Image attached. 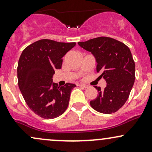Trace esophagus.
Returning a JSON list of instances; mask_svg holds the SVG:
<instances>
[{"mask_svg":"<svg viewBox=\"0 0 152 152\" xmlns=\"http://www.w3.org/2000/svg\"><path fill=\"white\" fill-rule=\"evenodd\" d=\"M78 86H80V87H82V88H87L88 87V85H84V84H79L78 85Z\"/></svg>","mask_w":152,"mask_h":152,"instance_id":"obj_1","label":"esophagus"}]
</instances>
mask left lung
<instances>
[{
	"label": "left lung",
	"instance_id": "left-lung-1",
	"mask_svg": "<svg viewBox=\"0 0 152 152\" xmlns=\"http://www.w3.org/2000/svg\"><path fill=\"white\" fill-rule=\"evenodd\" d=\"M78 45L95 56L96 71L104 77L107 87L104 91L95 86L98 96L90 102L91 107L103 114L118 111L128 100L135 82V62L125 44L109 37H99Z\"/></svg>",
	"mask_w": 152,
	"mask_h": 152
}]
</instances>
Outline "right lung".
Wrapping results in <instances>:
<instances>
[{
    "instance_id": "add662e5",
    "label": "right lung",
    "mask_w": 152,
    "mask_h": 152,
    "mask_svg": "<svg viewBox=\"0 0 152 152\" xmlns=\"http://www.w3.org/2000/svg\"><path fill=\"white\" fill-rule=\"evenodd\" d=\"M75 45L42 39L26 47L19 57V88L29 108L42 118H56L67 108L76 86L67 83L60 87L52 77L54 70L61 68L62 57Z\"/></svg>"
}]
</instances>
